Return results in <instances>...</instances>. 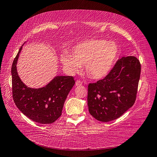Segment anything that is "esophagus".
I'll use <instances>...</instances> for the list:
<instances>
[{
	"mask_svg": "<svg viewBox=\"0 0 157 157\" xmlns=\"http://www.w3.org/2000/svg\"><path fill=\"white\" fill-rule=\"evenodd\" d=\"M82 82H81V81H79V80H77L76 82H75V86H82Z\"/></svg>",
	"mask_w": 157,
	"mask_h": 157,
	"instance_id": "34e87169",
	"label": "esophagus"
}]
</instances>
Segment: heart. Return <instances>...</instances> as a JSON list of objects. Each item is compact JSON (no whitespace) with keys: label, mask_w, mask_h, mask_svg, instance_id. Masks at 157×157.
I'll return each mask as SVG.
<instances>
[{"label":"heart","mask_w":157,"mask_h":157,"mask_svg":"<svg viewBox=\"0 0 157 157\" xmlns=\"http://www.w3.org/2000/svg\"><path fill=\"white\" fill-rule=\"evenodd\" d=\"M119 52V46L115 42L91 39L75 46L71 55L67 53L63 55L61 61L70 74L79 72L81 66L85 65L89 78L98 80L111 72Z\"/></svg>","instance_id":"obj_1"}]
</instances>
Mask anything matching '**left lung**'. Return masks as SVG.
Returning a JSON list of instances; mask_svg holds the SVG:
<instances>
[{"label": "left lung", "instance_id": "8db88e82", "mask_svg": "<svg viewBox=\"0 0 157 157\" xmlns=\"http://www.w3.org/2000/svg\"><path fill=\"white\" fill-rule=\"evenodd\" d=\"M141 71L139 60L123 56L104 79L88 85L89 113L98 121L108 122L121 117L134 105Z\"/></svg>", "mask_w": 157, "mask_h": 157}]
</instances>
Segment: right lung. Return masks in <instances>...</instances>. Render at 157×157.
<instances>
[{
	"instance_id": "add662e5",
	"label": "right lung",
	"mask_w": 157,
	"mask_h": 157,
	"mask_svg": "<svg viewBox=\"0 0 157 157\" xmlns=\"http://www.w3.org/2000/svg\"><path fill=\"white\" fill-rule=\"evenodd\" d=\"M19 48L11 67L13 98L23 115L42 124L55 122L61 115L64 102L75 84L72 76H56L40 88L28 87L20 79L17 63L22 50Z\"/></svg>"
}]
</instances>
